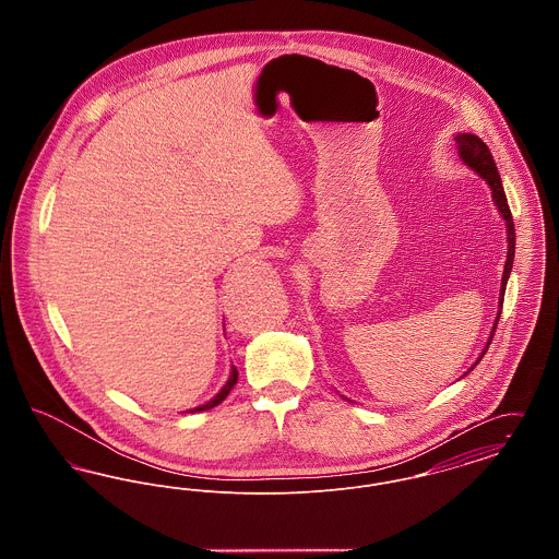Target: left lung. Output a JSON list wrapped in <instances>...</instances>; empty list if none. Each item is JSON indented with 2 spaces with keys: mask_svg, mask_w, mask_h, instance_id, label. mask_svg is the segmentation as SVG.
<instances>
[{
  "mask_svg": "<svg viewBox=\"0 0 559 559\" xmlns=\"http://www.w3.org/2000/svg\"><path fill=\"white\" fill-rule=\"evenodd\" d=\"M454 142H456V148H459V159L463 160L467 167H472V169L478 174L479 178L486 180V185L492 190V201H495L497 210H499V213H501L503 219H506L507 260L506 270H503V278H501V293H499V314H501L503 299H506L507 281H509V272H511L513 255H515V228H513V217H511V212H509V203H507L506 190H503V185H501V176H499L497 163L492 159L488 146L479 140L478 135H474V133H456ZM497 324H499V317L495 320V326H492V331H490L488 344L481 349L476 365H478L479 360H481V356L486 354V349L490 346ZM476 365H474V367H476ZM474 367H472V369H474ZM472 369H469V371H472Z\"/></svg>",
  "mask_w": 559,
  "mask_h": 559,
  "instance_id": "left-lung-1",
  "label": "left lung"
}]
</instances>
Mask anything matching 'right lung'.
I'll list each match as a JSON object with an SVG mask.
<instances>
[{
  "label": "right lung",
  "instance_id": "1",
  "mask_svg": "<svg viewBox=\"0 0 559 559\" xmlns=\"http://www.w3.org/2000/svg\"><path fill=\"white\" fill-rule=\"evenodd\" d=\"M237 379H239V371H237V367H233V371H230V377H228V381L224 383V388L213 396L210 402H205V404H201V406H197V408H190L187 413H201V411H210L213 406H217L222 400L226 399L228 394H230V390L237 385Z\"/></svg>",
  "mask_w": 559,
  "mask_h": 559
}]
</instances>
